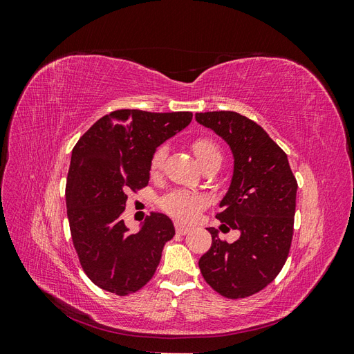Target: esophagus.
<instances>
[{"label": "esophagus", "instance_id": "obj_1", "mask_svg": "<svg viewBox=\"0 0 354 354\" xmlns=\"http://www.w3.org/2000/svg\"><path fill=\"white\" fill-rule=\"evenodd\" d=\"M176 232H177L178 234H187V233L190 232V229L186 227V226H181L180 223H176Z\"/></svg>", "mask_w": 354, "mask_h": 354}]
</instances>
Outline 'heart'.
<instances>
[{"label": "heart", "mask_w": 354, "mask_h": 354, "mask_svg": "<svg viewBox=\"0 0 354 354\" xmlns=\"http://www.w3.org/2000/svg\"><path fill=\"white\" fill-rule=\"evenodd\" d=\"M194 152L198 158V160L202 164H205L207 160L214 158H221L220 146L212 140L211 137H196L194 143ZM168 155L167 145L158 146L151 155V160H149V171L152 176H156L164 167L165 158ZM160 208H162L171 217L181 223H192L196 217L199 211L207 205V198L199 194H190V192L185 190H173L167 194L159 202Z\"/></svg>", "instance_id": "heart-1"}]
</instances>
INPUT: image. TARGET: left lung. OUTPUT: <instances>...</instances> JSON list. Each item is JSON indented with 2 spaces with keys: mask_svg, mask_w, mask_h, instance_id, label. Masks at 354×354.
<instances>
[{
  "mask_svg": "<svg viewBox=\"0 0 354 354\" xmlns=\"http://www.w3.org/2000/svg\"><path fill=\"white\" fill-rule=\"evenodd\" d=\"M195 118L232 149V183L216 217L229 230L241 232L238 241L227 243L218 230L208 229L212 243L199 259V269L220 295L246 298L273 282L288 259L298 185L286 153L250 118L230 111Z\"/></svg>",
  "mask_w": 354,
  "mask_h": 354,
  "instance_id": "1",
  "label": "left lung"
}]
</instances>
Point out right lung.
Segmentation results:
<instances>
[{"label":"right lung","instance_id":"add662e5","mask_svg":"<svg viewBox=\"0 0 354 354\" xmlns=\"http://www.w3.org/2000/svg\"><path fill=\"white\" fill-rule=\"evenodd\" d=\"M192 116L120 109L93 124L72 149L66 207L73 248L85 274L104 291L124 297L142 289L176 234L173 221L158 212L140 232L130 233L122 212L128 190L149 183L152 152L186 128Z\"/></svg>","mask_w":354,"mask_h":354}]
</instances>
